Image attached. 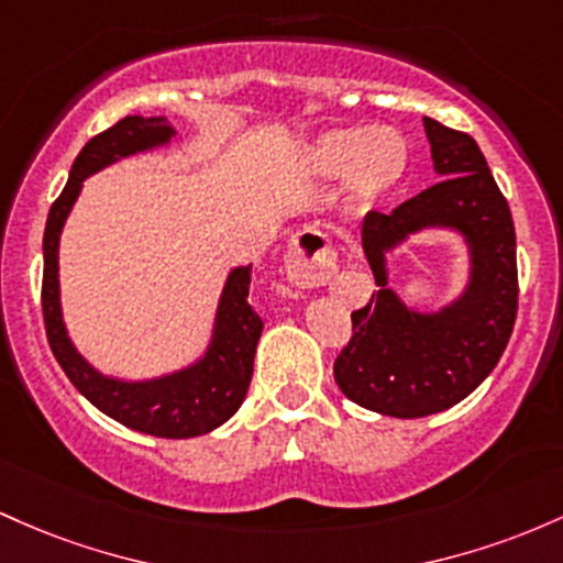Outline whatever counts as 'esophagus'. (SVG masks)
<instances>
[{"mask_svg": "<svg viewBox=\"0 0 563 563\" xmlns=\"http://www.w3.org/2000/svg\"><path fill=\"white\" fill-rule=\"evenodd\" d=\"M338 268V257L330 239L316 229H302L289 244L284 257V271L298 287H319L332 279Z\"/></svg>", "mask_w": 563, "mask_h": 563, "instance_id": "obj_1", "label": "esophagus"}]
</instances>
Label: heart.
Instances as JSON below:
<instances>
[{
	"mask_svg": "<svg viewBox=\"0 0 563 563\" xmlns=\"http://www.w3.org/2000/svg\"><path fill=\"white\" fill-rule=\"evenodd\" d=\"M308 162L313 173L324 178L349 169L353 199L369 205L401 180L407 169V143L394 130H332L313 143Z\"/></svg>",
	"mask_w": 563,
	"mask_h": 563,
	"instance_id": "obj_1",
	"label": "heart"
}]
</instances>
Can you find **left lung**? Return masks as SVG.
Masks as SVG:
<instances>
[{
    "instance_id": "obj_1",
    "label": "left lung",
    "mask_w": 563,
    "mask_h": 563,
    "mask_svg": "<svg viewBox=\"0 0 563 563\" xmlns=\"http://www.w3.org/2000/svg\"><path fill=\"white\" fill-rule=\"evenodd\" d=\"M439 183L390 214L366 212L362 244L377 289L351 313L353 334L334 358V383L358 407L388 418H426L486 380L516 324L519 271L510 207L482 148L465 132L422 119ZM426 228L457 230L470 244L464 295L433 314L409 309L387 287L384 255Z\"/></svg>"
}]
</instances>
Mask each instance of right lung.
Here are the masks:
<instances>
[{
	"label": "right lung",
	"mask_w": 563,
	"mask_h": 563,
	"mask_svg": "<svg viewBox=\"0 0 563 563\" xmlns=\"http://www.w3.org/2000/svg\"><path fill=\"white\" fill-rule=\"evenodd\" d=\"M173 135V124L164 117H124L79 151L66 188L49 207L47 225H44L42 313L49 349L74 388L92 407L132 431L159 435V439H194L223 426L247 396L255 349L263 332V319L252 311L247 300L252 265H239L225 279L218 313H214L212 340L205 356L173 375L137 383L103 375L81 358L63 324L58 284L60 231L85 178L124 156L167 145Z\"/></svg>",
	"instance_id": "1"
}]
</instances>
